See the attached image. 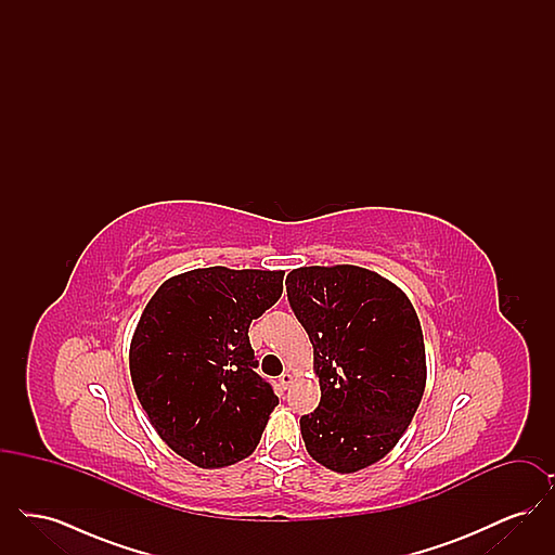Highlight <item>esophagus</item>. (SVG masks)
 Segmentation results:
<instances>
[{"instance_id": "esophagus-1", "label": "esophagus", "mask_w": 555, "mask_h": 555, "mask_svg": "<svg viewBox=\"0 0 555 555\" xmlns=\"http://www.w3.org/2000/svg\"><path fill=\"white\" fill-rule=\"evenodd\" d=\"M279 383H281V387H283V389H287L291 383H293V374H291V372H283V374L279 376Z\"/></svg>"}]
</instances>
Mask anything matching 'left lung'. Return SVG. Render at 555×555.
<instances>
[{
    "mask_svg": "<svg viewBox=\"0 0 555 555\" xmlns=\"http://www.w3.org/2000/svg\"><path fill=\"white\" fill-rule=\"evenodd\" d=\"M285 285L320 383L317 410L299 421L306 449L328 470H364L396 448L421 405V320L408 295L369 268L304 266Z\"/></svg>",
    "mask_w": 555,
    "mask_h": 555,
    "instance_id": "1",
    "label": "left lung"
}]
</instances>
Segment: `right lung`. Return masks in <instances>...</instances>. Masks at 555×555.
Here are the masks:
<instances>
[{"mask_svg":"<svg viewBox=\"0 0 555 555\" xmlns=\"http://www.w3.org/2000/svg\"><path fill=\"white\" fill-rule=\"evenodd\" d=\"M283 270L195 268L147 301L129 349L132 387L162 441L199 468L258 448L279 397L254 372L249 324L283 293Z\"/></svg>","mask_w":555,"mask_h":555,"instance_id":"add662e5","label":"right lung"}]
</instances>
